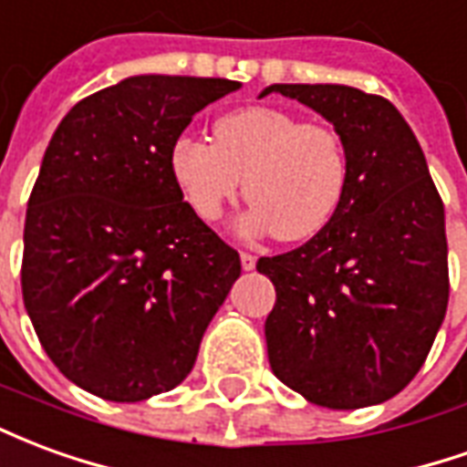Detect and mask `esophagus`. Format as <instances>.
Listing matches in <instances>:
<instances>
[{
    "mask_svg": "<svg viewBox=\"0 0 467 467\" xmlns=\"http://www.w3.org/2000/svg\"><path fill=\"white\" fill-rule=\"evenodd\" d=\"M240 263H243V270L250 273V270H254V265H257V257L250 253H240Z\"/></svg>",
    "mask_w": 467,
    "mask_h": 467,
    "instance_id": "1",
    "label": "esophagus"
}]
</instances>
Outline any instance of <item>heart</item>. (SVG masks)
<instances>
[{
  "label": "heart",
  "mask_w": 467,
  "mask_h": 467,
  "mask_svg": "<svg viewBox=\"0 0 467 467\" xmlns=\"http://www.w3.org/2000/svg\"><path fill=\"white\" fill-rule=\"evenodd\" d=\"M170 170L184 200L202 220H220L240 194L247 233H273L303 243L327 227L348 190V152L340 134L303 122L277 107H240L213 124V142L180 134Z\"/></svg>",
  "instance_id": "obj_1"
}]
</instances>
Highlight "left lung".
Returning a JSON list of instances; mask_svg holds the SVG:
<instances>
[{
	"mask_svg": "<svg viewBox=\"0 0 467 467\" xmlns=\"http://www.w3.org/2000/svg\"><path fill=\"white\" fill-rule=\"evenodd\" d=\"M333 124L348 190L303 247L260 257L275 285L270 368L305 400L355 410L418 375L448 307L445 210L415 134L395 107L345 85H273Z\"/></svg>",
	"mask_w": 467,
	"mask_h": 467,
	"instance_id": "8db88e82",
	"label": "left lung"
}]
</instances>
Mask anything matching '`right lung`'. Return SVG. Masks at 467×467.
<instances>
[{"label": "right lung", "instance_id": "add662e5", "mask_svg": "<svg viewBox=\"0 0 467 467\" xmlns=\"http://www.w3.org/2000/svg\"><path fill=\"white\" fill-rule=\"evenodd\" d=\"M240 89L214 77H127L77 102L29 194L22 295L67 380L115 402L190 375L240 254L182 202L170 147Z\"/></svg>", "mask_w": 467, "mask_h": 467}]
</instances>
